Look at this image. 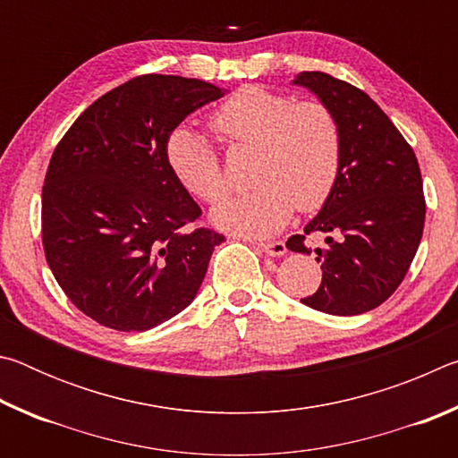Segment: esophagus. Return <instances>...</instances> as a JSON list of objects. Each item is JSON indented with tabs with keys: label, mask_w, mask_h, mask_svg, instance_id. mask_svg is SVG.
<instances>
[{
	"label": "esophagus",
	"mask_w": 458,
	"mask_h": 458,
	"mask_svg": "<svg viewBox=\"0 0 458 458\" xmlns=\"http://www.w3.org/2000/svg\"><path fill=\"white\" fill-rule=\"evenodd\" d=\"M259 250L268 254V257H284L286 254V244L276 240V242H259Z\"/></svg>",
	"instance_id": "obj_1"
}]
</instances>
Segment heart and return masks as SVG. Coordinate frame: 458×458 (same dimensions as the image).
<instances>
[{
	"label": "heart",
	"mask_w": 458,
	"mask_h": 458,
	"mask_svg": "<svg viewBox=\"0 0 458 458\" xmlns=\"http://www.w3.org/2000/svg\"><path fill=\"white\" fill-rule=\"evenodd\" d=\"M212 129L232 147H250L252 191L230 198L212 212L216 226L246 236H270L301 212L321 208L335 188L344 137L327 105L265 87H242L216 108ZM167 164L191 196L218 204L230 190L220 155L204 135L177 127L165 143Z\"/></svg>",
	"instance_id": "b5f03b06"
}]
</instances>
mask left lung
Wrapping results in <instances>:
<instances>
[{"instance_id":"1","label":"left lung","mask_w":458,"mask_h":458,"mask_svg":"<svg viewBox=\"0 0 458 458\" xmlns=\"http://www.w3.org/2000/svg\"><path fill=\"white\" fill-rule=\"evenodd\" d=\"M293 82L335 113L344 137L335 188L305 226V234L327 236L325 248H315L323 278L301 303L341 317L366 313L398 289L420 244V167L412 147L363 90L317 71ZM305 234L286 240L289 250L311 252Z\"/></svg>"}]
</instances>
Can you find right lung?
<instances>
[{
	"instance_id": "obj_1",
	"label": "right lung",
	"mask_w": 458,
	"mask_h": 458,
	"mask_svg": "<svg viewBox=\"0 0 458 458\" xmlns=\"http://www.w3.org/2000/svg\"><path fill=\"white\" fill-rule=\"evenodd\" d=\"M210 82L143 74L97 98L52 153L42 244L72 305L117 331H147L198 294L224 236L196 226L199 206L175 180L165 143Z\"/></svg>"
}]
</instances>
